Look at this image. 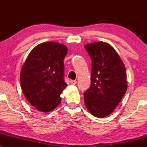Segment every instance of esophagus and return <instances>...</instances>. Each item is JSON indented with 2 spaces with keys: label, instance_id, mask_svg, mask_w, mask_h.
<instances>
[{
  "label": "esophagus",
  "instance_id": "34e87169",
  "mask_svg": "<svg viewBox=\"0 0 147 147\" xmlns=\"http://www.w3.org/2000/svg\"><path fill=\"white\" fill-rule=\"evenodd\" d=\"M70 84H72V85H75V84H77V81L71 80V81H70Z\"/></svg>",
  "mask_w": 147,
  "mask_h": 147
}]
</instances>
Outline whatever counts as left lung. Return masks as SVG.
<instances>
[{
  "label": "left lung",
  "instance_id": "obj_1",
  "mask_svg": "<svg viewBox=\"0 0 147 147\" xmlns=\"http://www.w3.org/2000/svg\"><path fill=\"white\" fill-rule=\"evenodd\" d=\"M84 48L92 61L91 85L84 92V102L92 115L106 117L115 110L127 90L125 66L109 43L95 42Z\"/></svg>",
  "mask_w": 147,
  "mask_h": 147
}]
</instances>
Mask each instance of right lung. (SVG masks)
<instances>
[{"label":"right lung","instance_id":"add662e5","mask_svg":"<svg viewBox=\"0 0 147 147\" xmlns=\"http://www.w3.org/2000/svg\"><path fill=\"white\" fill-rule=\"evenodd\" d=\"M68 48L57 42H44L30 52L22 67L20 82L25 98L37 110L48 113L60 104L67 86L63 59Z\"/></svg>","mask_w":147,"mask_h":147}]
</instances>
